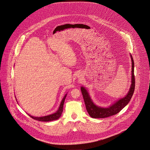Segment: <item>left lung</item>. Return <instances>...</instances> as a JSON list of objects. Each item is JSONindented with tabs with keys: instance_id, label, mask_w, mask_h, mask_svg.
<instances>
[{
	"instance_id": "1",
	"label": "left lung",
	"mask_w": 150,
	"mask_h": 150,
	"mask_svg": "<svg viewBox=\"0 0 150 150\" xmlns=\"http://www.w3.org/2000/svg\"><path fill=\"white\" fill-rule=\"evenodd\" d=\"M132 61V78L131 85L129 91L123 97L117 100L108 107H101L96 105L90 97L88 91L86 88L82 86L81 90L84 99L86 108L89 115L93 118H104L115 115L120 112L130 101L132 97L135 88V79L134 75V61L130 54Z\"/></svg>"
}]
</instances>
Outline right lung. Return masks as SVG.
Wrapping results in <instances>:
<instances>
[{"label":"right lung","mask_w":150,"mask_h":150,"mask_svg":"<svg viewBox=\"0 0 150 150\" xmlns=\"http://www.w3.org/2000/svg\"><path fill=\"white\" fill-rule=\"evenodd\" d=\"M67 93L65 94V95L64 96V97H63L61 103H60L59 108L58 109V110L54 114L49 115H46V116H43V117H33V116H31L30 115H29L30 117L34 120H39V121H42V122H49V121H52V120H58L60 117L61 116L62 111H63V105H64V101L65 99L67 97Z\"/></svg>","instance_id":"right-lung-1"}]
</instances>
